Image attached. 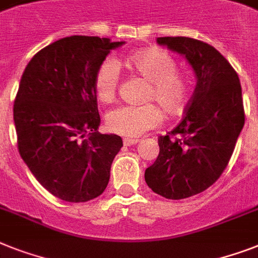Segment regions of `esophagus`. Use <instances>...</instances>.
<instances>
[{"mask_svg":"<svg viewBox=\"0 0 258 258\" xmlns=\"http://www.w3.org/2000/svg\"><path fill=\"white\" fill-rule=\"evenodd\" d=\"M138 142H139V140L134 139V138H124V139H123V144H124V146H134V144H136Z\"/></svg>","mask_w":258,"mask_h":258,"instance_id":"1","label":"esophagus"}]
</instances>
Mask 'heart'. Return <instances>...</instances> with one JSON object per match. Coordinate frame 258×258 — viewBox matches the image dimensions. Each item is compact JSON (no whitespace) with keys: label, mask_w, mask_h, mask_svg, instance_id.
I'll use <instances>...</instances> for the list:
<instances>
[{"label":"heart","mask_w":258,"mask_h":258,"mask_svg":"<svg viewBox=\"0 0 258 258\" xmlns=\"http://www.w3.org/2000/svg\"><path fill=\"white\" fill-rule=\"evenodd\" d=\"M130 64L150 82L146 99L156 100L167 114L183 111L188 100V82L176 71V62L160 49L143 50L128 58ZM120 81V69L114 56H107L99 64L94 78L96 98L110 103L114 100ZM162 120V112L154 103L124 104L111 110L106 123L111 133L135 138L154 128Z\"/></svg>","instance_id":"obj_1"}]
</instances>
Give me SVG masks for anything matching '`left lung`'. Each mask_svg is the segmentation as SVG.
Instances as JSON below:
<instances>
[{
  "label": "left lung",
  "instance_id": "obj_1",
  "mask_svg": "<svg viewBox=\"0 0 258 258\" xmlns=\"http://www.w3.org/2000/svg\"><path fill=\"white\" fill-rule=\"evenodd\" d=\"M156 41L184 55L198 79L184 118L159 136L158 158L144 172L155 194L180 200L211 187L227 168L245 123L241 85L213 46L188 37Z\"/></svg>",
  "mask_w": 258,
  "mask_h": 258
}]
</instances>
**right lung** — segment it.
Instances as JSON below:
<instances>
[{"label": "right lung", "instance_id": "obj_1", "mask_svg": "<svg viewBox=\"0 0 258 258\" xmlns=\"http://www.w3.org/2000/svg\"><path fill=\"white\" fill-rule=\"evenodd\" d=\"M124 42L71 35L27 63L14 100L21 158L55 198L85 203L103 194L122 138L99 134L94 78L111 50Z\"/></svg>", "mask_w": 258, "mask_h": 258}]
</instances>
